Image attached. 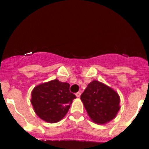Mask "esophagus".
<instances>
[{"instance_id": "1", "label": "esophagus", "mask_w": 149, "mask_h": 149, "mask_svg": "<svg viewBox=\"0 0 149 149\" xmlns=\"http://www.w3.org/2000/svg\"><path fill=\"white\" fill-rule=\"evenodd\" d=\"M76 96H77V98H80V96H81V93H80V92H78V93H76Z\"/></svg>"}]
</instances>
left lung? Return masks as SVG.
I'll return each mask as SVG.
<instances>
[{"mask_svg": "<svg viewBox=\"0 0 149 149\" xmlns=\"http://www.w3.org/2000/svg\"><path fill=\"white\" fill-rule=\"evenodd\" d=\"M81 99L90 119L98 124H106L113 119L120 109L118 93L98 81L88 84Z\"/></svg>", "mask_w": 149, "mask_h": 149, "instance_id": "1", "label": "left lung"}]
</instances>
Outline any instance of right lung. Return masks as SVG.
<instances>
[{
    "instance_id": "obj_1",
    "label": "right lung",
    "mask_w": 149,
    "mask_h": 149,
    "mask_svg": "<svg viewBox=\"0 0 149 149\" xmlns=\"http://www.w3.org/2000/svg\"><path fill=\"white\" fill-rule=\"evenodd\" d=\"M70 85L58 80L39 84L31 93V104L36 115L49 123L61 120L70 108L75 95L70 93Z\"/></svg>"
}]
</instances>
